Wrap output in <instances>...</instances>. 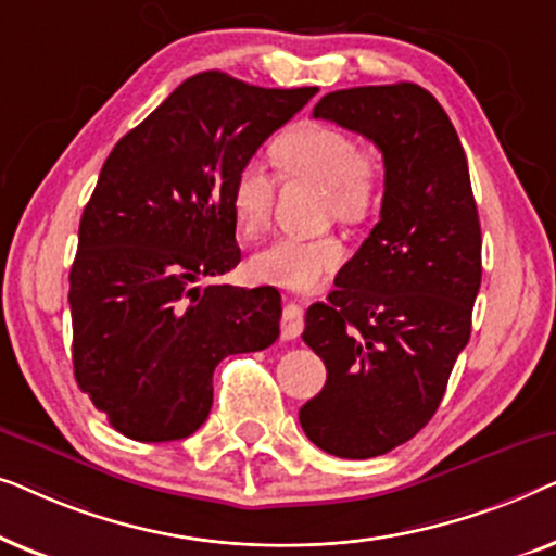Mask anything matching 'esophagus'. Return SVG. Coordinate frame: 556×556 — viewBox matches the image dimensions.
Returning <instances> with one entry per match:
<instances>
[{
    "mask_svg": "<svg viewBox=\"0 0 556 556\" xmlns=\"http://www.w3.org/2000/svg\"><path fill=\"white\" fill-rule=\"evenodd\" d=\"M303 331V308L299 303H288L283 308V316H280V337L286 341L301 337Z\"/></svg>",
    "mask_w": 556,
    "mask_h": 556,
    "instance_id": "1",
    "label": "esophagus"
}]
</instances>
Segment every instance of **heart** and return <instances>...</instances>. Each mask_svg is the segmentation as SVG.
I'll list each match as a JSON object with an SVG mask.
<instances>
[{"mask_svg": "<svg viewBox=\"0 0 556 556\" xmlns=\"http://www.w3.org/2000/svg\"><path fill=\"white\" fill-rule=\"evenodd\" d=\"M276 162L286 172L314 174L329 185V212L344 223H362L377 200V164L344 128L306 124L280 136ZM276 177L261 159H248L230 187L232 215L240 230L253 235L268 223ZM344 261V245L333 235L301 238L278 235L250 257V276L261 283L308 291Z\"/></svg>", "mask_w": 556, "mask_h": 556, "instance_id": "heart-1", "label": "heart"}]
</instances>
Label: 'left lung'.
<instances>
[{
    "instance_id": "obj_1",
    "label": "left lung",
    "mask_w": 556,
    "mask_h": 556,
    "mask_svg": "<svg viewBox=\"0 0 556 556\" xmlns=\"http://www.w3.org/2000/svg\"><path fill=\"white\" fill-rule=\"evenodd\" d=\"M314 118L362 134L384 159L379 223L303 329L326 384L301 407V428L329 455L364 460L415 438L443 400L470 339L481 223L466 151L425 88L333 90Z\"/></svg>"
}]
</instances>
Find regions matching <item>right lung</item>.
Returning a JSON list of instances; mask_svg holds the SVG:
<instances>
[{
	"label": "right lung",
	"mask_w": 556,
	"mask_h": 556,
	"mask_svg": "<svg viewBox=\"0 0 556 556\" xmlns=\"http://www.w3.org/2000/svg\"><path fill=\"white\" fill-rule=\"evenodd\" d=\"M318 88L192 75L105 159L71 268L75 382L121 435L181 440L207 420L225 356L280 333L273 286L194 288L240 263L230 187Z\"/></svg>",
	"instance_id": "obj_1"
}]
</instances>
